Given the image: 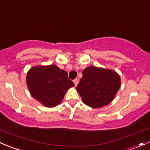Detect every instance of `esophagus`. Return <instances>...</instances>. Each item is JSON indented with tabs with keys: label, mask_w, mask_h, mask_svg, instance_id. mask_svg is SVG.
I'll return each mask as SVG.
<instances>
[{
	"label": "esophagus",
	"mask_w": 150,
	"mask_h": 150,
	"mask_svg": "<svg viewBox=\"0 0 150 150\" xmlns=\"http://www.w3.org/2000/svg\"><path fill=\"white\" fill-rule=\"evenodd\" d=\"M74 83L75 86H77V84H79V79H76L74 80Z\"/></svg>",
	"instance_id": "1"
}]
</instances>
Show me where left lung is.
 Listing matches in <instances>:
<instances>
[{"mask_svg":"<svg viewBox=\"0 0 150 150\" xmlns=\"http://www.w3.org/2000/svg\"><path fill=\"white\" fill-rule=\"evenodd\" d=\"M76 86L84 103L93 108L108 105L113 100L121 87V77L112 69L88 66Z\"/></svg>","mask_w":150,"mask_h":150,"instance_id":"obj_1","label":"left lung"}]
</instances>
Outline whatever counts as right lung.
<instances>
[{"label": "right lung", "mask_w": 150, "mask_h": 150, "mask_svg": "<svg viewBox=\"0 0 150 150\" xmlns=\"http://www.w3.org/2000/svg\"><path fill=\"white\" fill-rule=\"evenodd\" d=\"M26 82L32 98L47 108L59 105L68 89L74 86L67 72L52 64L31 68Z\"/></svg>", "instance_id": "1"}]
</instances>
